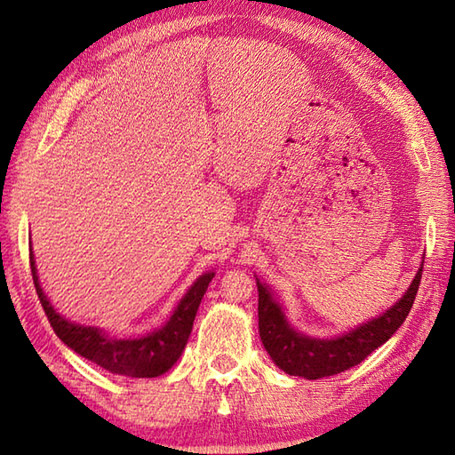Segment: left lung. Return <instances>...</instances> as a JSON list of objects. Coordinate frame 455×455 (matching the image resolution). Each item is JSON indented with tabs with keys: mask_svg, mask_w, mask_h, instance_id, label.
Returning <instances> with one entry per match:
<instances>
[{
	"mask_svg": "<svg viewBox=\"0 0 455 455\" xmlns=\"http://www.w3.org/2000/svg\"><path fill=\"white\" fill-rule=\"evenodd\" d=\"M420 275L422 262L407 291L389 308H385L379 316L331 338H316L297 331L289 323L285 308L272 287L254 275L258 287V331L266 352L279 370L303 379H321L350 370L399 331L417 297Z\"/></svg>",
	"mask_w": 455,
	"mask_h": 455,
	"instance_id": "1",
	"label": "left lung"
}]
</instances>
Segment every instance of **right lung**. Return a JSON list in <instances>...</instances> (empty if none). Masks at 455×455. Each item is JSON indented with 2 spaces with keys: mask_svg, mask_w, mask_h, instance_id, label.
Masks as SVG:
<instances>
[{
  "mask_svg": "<svg viewBox=\"0 0 455 455\" xmlns=\"http://www.w3.org/2000/svg\"><path fill=\"white\" fill-rule=\"evenodd\" d=\"M31 272L38 299H41L56 336L85 360L98 363L111 373L127 377H158L172 370L173 363L180 360L181 352L186 350L201 299L205 295L211 279L215 277V272L201 274L181 295L178 305L172 308L168 321L160 328H154L152 332L142 336H111L100 326L68 321L66 316L56 311L51 299L43 291L41 279H38L33 244Z\"/></svg>",
  "mask_w": 455,
  "mask_h": 455,
  "instance_id": "right-lung-1",
  "label": "right lung"
}]
</instances>
